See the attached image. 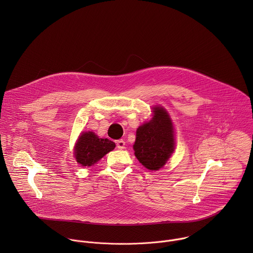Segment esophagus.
<instances>
[{
  "label": "esophagus",
  "instance_id": "34e87169",
  "mask_svg": "<svg viewBox=\"0 0 253 253\" xmlns=\"http://www.w3.org/2000/svg\"><path fill=\"white\" fill-rule=\"evenodd\" d=\"M116 146L118 149H125V142L124 140L120 139V140H117L116 141Z\"/></svg>",
  "mask_w": 253,
  "mask_h": 253
}]
</instances>
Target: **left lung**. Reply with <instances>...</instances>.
Returning a JSON list of instances; mask_svg holds the SVG:
<instances>
[{
	"mask_svg": "<svg viewBox=\"0 0 253 253\" xmlns=\"http://www.w3.org/2000/svg\"><path fill=\"white\" fill-rule=\"evenodd\" d=\"M173 124L163 107L153 108L152 119L139 126L133 145L135 156L149 170L162 168L175 148Z\"/></svg>",
	"mask_w": 253,
	"mask_h": 253,
	"instance_id": "1",
	"label": "left lung"
}]
</instances>
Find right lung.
Instances as JSON below:
<instances>
[{
  "instance_id": "1",
  "label": "right lung",
  "mask_w": 253,
  "mask_h": 253,
  "mask_svg": "<svg viewBox=\"0 0 253 253\" xmlns=\"http://www.w3.org/2000/svg\"><path fill=\"white\" fill-rule=\"evenodd\" d=\"M115 143L108 138H99L94 132H82L74 148L76 161L81 166H92L115 148Z\"/></svg>"
}]
</instances>
